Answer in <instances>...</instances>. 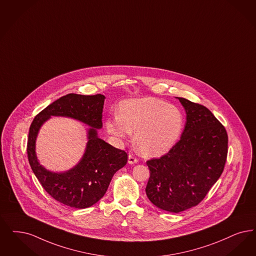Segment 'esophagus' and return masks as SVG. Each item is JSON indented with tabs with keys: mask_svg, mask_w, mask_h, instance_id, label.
<instances>
[{
	"mask_svg": "<svg viewBox=\"0 0 256 256\" xmlns=\"http://www.w3.org/2000/svg\"><path fill=\"white\" fill-rule=\"evenodd\" d=\"M139 160L137 157H135V155L132 154H128V164H135L137 163Z\"/></svg>",
	"mask_w": 256,
	"mask_h": 256,
	"instance_id": "esophagus-1",
	"label": "esophagus"
}]
</instances>
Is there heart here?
<instances>
[{
  "label": "heart",
  "mask_w": 256,
  "mask_h": 256,
  "mask_svg": "<svg viewBox=\"0 0 256 256\" xmlns=\"http://www.w3.org/2000/svg\"><path fill=\"white\" fill-rule=\"evenodd\" d=\"M108 132L117 141L132 136L142 154L161 156L170 152L184 130V115L174 104L146 97L128 99L120 104L118 112L106 121Z\"/></svg>",
  "instance_id": "b5f03b06"
}]
</instances>
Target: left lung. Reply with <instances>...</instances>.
<instances>
[{
    "label": "left lung",
    "instance_id": "8db88e82",
    "mask_svg": "<svg viewBox=\"0 0 256 256\" xmlns=\"http://www.w3.org/2000/svg\"><path fill=\"white\" fill-rule=\"evenodd\" d=\"M186 113L181 139L159 159L146 161V194L152 204L180 212L199 204L224 170L228 133L203 104L178 97Z\"/></svg>",
    "mask_w": 256,
    "mask_h": 256
}]
</instances>
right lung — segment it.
<instances>
[{
  "label": "right lung",
  "mask_w": 256,
  "mask_h": 256,
  "mask_svg": "<svg viewBox=\"0 0 256 256\" xmlns=\"http://www.w3.org/2000/svg\"><path fill=\"white\" fill-rule=\"evenodd\" d=\"M104 96L70 93L48 106L33 119L28 139V158L31 168L44 190L62 204L86 208L97 203L106 194L114 174L128 162V154L98 138L102 128ZM50 116H64L88 124L89 142L80 164L70 171L55 174L38 164L34 142L41 124Z\"/></svg>",
  "instance_id": "1"
}]
</instances>
